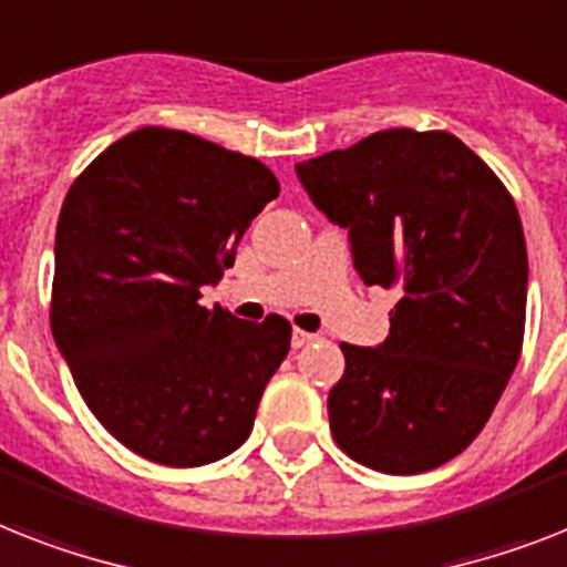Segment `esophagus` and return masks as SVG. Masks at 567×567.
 Instances as JSON below:
<instances>
[{
	"mask_svg": "<svg viewBox=\"0 0 567 567\" xmlns=\"http://www.w3.org/2000/svg\"><path fill=\"white\" fill-rule=\"evenodd\" d=\"M316 339L318 336L307 333V330H298V327L292 330V348H307V344H312Z\"/></svg>",
	"mask_w": 567,
	"mask_h": 567,
	"instance_id": "34e87169",
	"label": "esophagus"
}]
</instances>
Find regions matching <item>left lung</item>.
<instances>
[{
  "mask_svg": "<svg viewBox=\"0 0 567 567\" xmlns=\"http://www.w3.org/2000/svg\"><path fill=\"white\" fill-rule=\"evenodd\" d=\"M295 171L350 231L364 284L400 295L379 348L341 344L344 377L327 396L333 441L385 475L437 470L478 437L522 357L516 203L446 130H379Z\"/></svg>",
  "mask_w": 567,
  "mask_h": 567,
  "instance_id": "8db88e82",
  "label": "left lung"
}]
</instances>
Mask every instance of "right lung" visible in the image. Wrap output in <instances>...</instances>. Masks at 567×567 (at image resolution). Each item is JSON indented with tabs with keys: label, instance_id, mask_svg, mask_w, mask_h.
I'll use <instances>...</instances> for the list:
<instances>
[{
	"label": "right lung",
	"instance_id": "right-lung-1",
	"mask_svg": "<svg viewBox=\"0 0 567 567\" xmlns=\"http://www.w3.org/2000/svg\"><path fill=\"white\" fill-rule=\"evenodd\" d=\"M275 173L199 135L142 126L72 182L58 219L51 333L97 423L162 466L243 446L292 327L203 307Z\"/></svg>",
	"mask_w": 567,
	"mask_h": 567
}]
</instances>
